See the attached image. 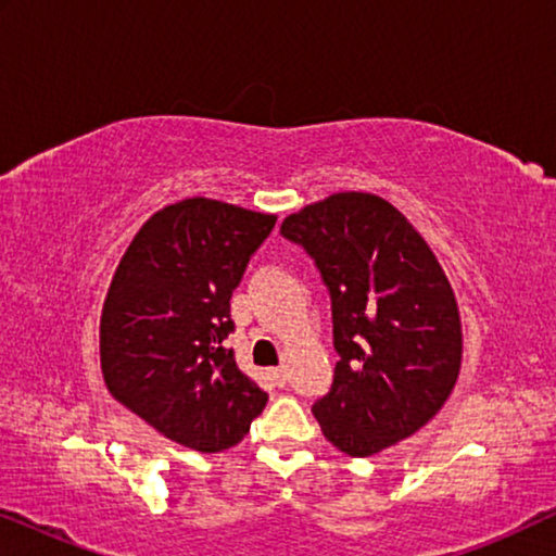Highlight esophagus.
<instances>
[{
	"label": "esophagus",
	"instance_id": "esophagus-1",
	"mask_svg": "<svg viewBox=\"0 0 556 556\" xmlns=\"http://www.w3.org/2000/svg\"><path fill=\"white\" fill-rule=\"evenodd\" d=\"M270 377H273V382H276L278 387H286V382H288V371H286V367H276L270 371Z\"/></svg>",
	"mask_w": 556,
	"mask_h": 556
}]
</instances>
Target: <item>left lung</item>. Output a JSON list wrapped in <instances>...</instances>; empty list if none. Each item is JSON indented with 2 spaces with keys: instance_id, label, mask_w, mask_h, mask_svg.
Returning a JSON list of instances; mask_svg holds the SVG:
<instances>
[{
  "instance_id": "1",
  "label": "left lung",
  "mask_w": 556,
  "mask_h": 556,
  "mask_svg": "<svg viewBox=\"0 0 556 556\" xmlns=\"http://www.w3.org/2000/svg\"><path fill=\"white\" fill-rule=\"evenodd\" d=\"M331 295L333 384L311 413L329 443L367 458L428 425L460 371L458 303L428 242L377 194L339 192L280 225Z\"/></svg>"
}]
</instances>
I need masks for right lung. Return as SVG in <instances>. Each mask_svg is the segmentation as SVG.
<instances>
[{
  "mask_svg": "<svg viewBox=\"0 0 556 556\" xmlns=\"http://www.w3.org/2000/svg\"><path fill=\"white\" fill-rule=\"evenodd\" d=\"M276 215L194 197L149 217L121 257L101 316L109 392L174 443L238 445L268 394L225 339L232 291Z\"/></svg>",
  "mask_w": 556,
  "mask_h": 556,
  "instance_id": "add662e5",
  "label": "right lung"
}]
</instances>
